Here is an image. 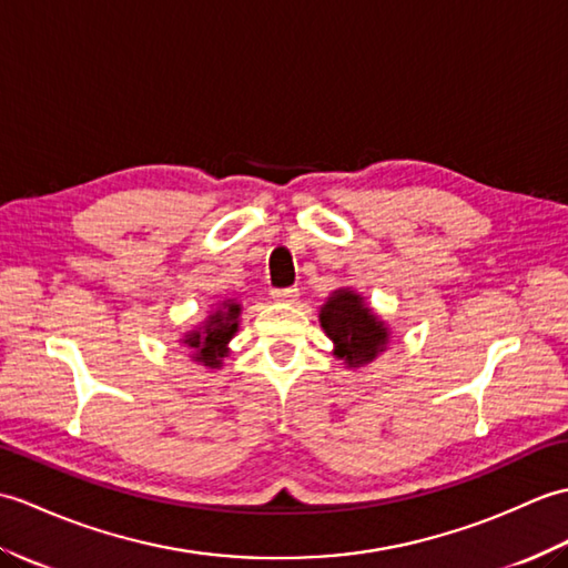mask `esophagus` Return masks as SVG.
Segmentation results:
<instances>
[{
    "label": "esophagus",
    "instance_id": "1",
    "mask_svg": "<svg viewBox=\"0 0 568 568\" xmlns=\"http://www.w3.org/2000/svg\"><path fill=\"white\" fill-rule=\"evenodd\" d=\"M272 298L280 301V304H294L298 298V288L296 286H286V288H274Z\"/></svg>",
    "mask_w": 568,
    "mask_h": 568
}]
</instances>
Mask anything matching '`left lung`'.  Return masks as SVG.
<instances>
[{"label":"left lung","mask_w":568,"mask_h":568,"mask_svg":"<svg viewBox=\"0 0 568 568\" xmlns=\"http://www.w3.org/2000/svg\"><path fill=\"white\" fill-rule=\"evenodd\" d=\"M321 325L335 343V355L349 367L372 362L388 343L384 323L347 288H339L327 298L321 311Z\"/></svg>","instance_id":"obj_1"}]
</instances>
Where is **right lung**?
<instances>
[{"label": "right lung", "instance_id": "right-lung-1", "mask_svg": "<svg viewBox=\"0 0 568 568\" xmlns=\"http://www.w3.org/2000/svg\"><path fill=\"white\" fill-rule=\"evenodd\" d=\"M237 316H241V306L233 301H225L223 308L213 313L204 331H196L186 335L184 343L196 349V362H204L206 367H219L221 357H225V345L237 331Z\"/></svg>", "mask_w": 568, "mask_h": 568}]
</instances>
